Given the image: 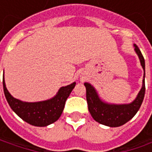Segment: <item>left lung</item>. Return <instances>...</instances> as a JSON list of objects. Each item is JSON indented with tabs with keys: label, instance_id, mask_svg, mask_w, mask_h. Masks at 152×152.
Masks as SVG:
<instances>
[{
	"label": "left lung",
	"instance_id": "8db88e82",
	"mask_svg": "<svg viewBox=\"0 0 152 152\" xmlns=\"http://www.w3.org/2000/svg\"><path fill=\"white\" fill-rule=\"evenodd\" d=\"M134 50L140 58V64L144 69L142 88L135 100L129 104H108L100 99L95 88L89 83H85L86 88V100L91 116L99 124L109 127H119L129 122L136 114L143 102L145 85V59L140 50L136 45Z\"/></svg>",
	"mask_w": 152,
	"mask_h": 152
}]
</instances>
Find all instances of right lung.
I'll use <instances>...</instances> for the list:
<instances>
[{
	"label": "right lung",
	"instance_id": "1",
	"mask_svg": "<svg viewBox=\"0 0 152 152\" xmlns=\"http://www.w3.org/2000/svg\"><path fill=\"white\" fill-rule=\"evenodd\" d=\"M75 85L76 83L73 82L71 85L61 87L55 96L50 100L38 102H23L14 98L9 93L3 76V90L9 106L23 121L37 127L51 124L60 118L65 102Z\"/></svg>",
	"mask_w": 152,
	"mask_h": 152
}]
</instances>
